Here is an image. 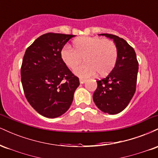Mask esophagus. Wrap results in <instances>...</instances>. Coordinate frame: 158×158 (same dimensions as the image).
<instances>
[{
	"instance_id": "34e87169",
	"label": "esophagus",
	"mask_w": 158,
	"mask_h": 158,
	"mask_svg": "<svg viewBox=\"0 0 158 158\" xmlns=\"http://www.w3.org/2000/svg\"><path fill=\"white\" fill-rule=\"evenodd\" d=\"M79 81H80L81 84H83V83H85V81H86V79H79Z\"/></svg>"
}]
</instances>
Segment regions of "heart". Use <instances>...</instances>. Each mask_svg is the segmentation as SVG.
Wrapping results in <instances>:
<instances>
[{
	"label": "heart",
	"mask_w": 158,
	"mask_h": 158,
	"mask_svg": "<svg viewBox=\"0 0 158 158\" xmlns=\"http://www.w3.org/2000/svg\"><path fill=\"white\" fill-rule=\"evenodd\" d=\"M73 49L64 46L61 50V59L70 69H74L79 64L81 59L85 63L74 70L76 75L86 78L97 72L100 77L109 73L117 61L118 50L114 41L99 37L84 36L73 41Z\"/></svg>",
	"instance_id": "heart-1"
}]
</instances>
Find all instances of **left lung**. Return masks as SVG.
<instances>
[{"mask_svg": "<svg viewBox=\"0 0 158 158\" xmlns=\"http://www.w3.org/2000/svg\"><path fill=\"white\" fill-rule=\"evenodd\" d=\"M114 40L117 47V61L106 78L97 80L93 99L99 109L105 113L116 114L123 111L136 90L138 61L134 48L126 40L112 34H99Z\"/></svg>", "mask_w": 158, "mask_h": 158, "instance_id": "8db88e82", "label": "left lung"}]
</instances>
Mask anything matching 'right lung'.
Instances as JSON below:
<instances>
[{
  "label": "right lung",
  "mask_w": 158,
  "mask_h": 158,
  "mask_svg": "<svg viewBox=\"0 0 158 158\" xmlns=\"http://www.w3.org/2000/svg\"><path fill=\"white\" fill-rule=\"evenodd\" d=\"M74 35L48 32L39 36L23 56L21 83L26 99L48 118L64 114L71 106L79 79L61 59L60 52Z\"/></svg>",
  "instance_id": "add662e5"
}]
</instances>
